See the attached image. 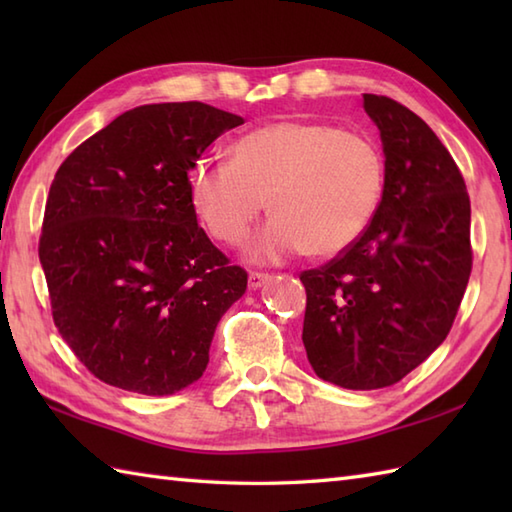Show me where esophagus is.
Segmentation results:
<instances>
[{
	"mask_svg": "<svg viewBox=\"0 0 512 512\" xmlns=\"http://www.w3.org/2000/svg\"><path fill=\"white\" fill-rule=\"evenodd\" d=\"M270 281H273V275H268V273H250L248 275V286L253 290L270 284Z\"/></svg>",
	"mask_w": 512,
	"mask_h": 512,
	"instance_id": "obj_1",
	"label": "esophagus"
}]
</instances>
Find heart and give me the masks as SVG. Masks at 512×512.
<instances>
[{"label":"heart","instance_id":"b5f03b06","mask_svg":"<svg viewBox=\"0 0 512 512\" xmlns=\"http://www.w3.org/2000/svg\"><path fill=\"white\" fill-rule=\"evenodd\" d=\"M385 162L372 138L317 121H275L237 138L231 160L202 158L189 169V198L209 233L242 244L262 215L275 213L248 244L253 262H281L301 250L332 257L372 224Z\"/></svg>","mask_w":512,"mask_h":512}]
</instances>
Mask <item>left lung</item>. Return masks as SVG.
<instances>
[{
  "mask_svg": "<svg viewBox=\"0 0 512 512\" xmlns=\"http://www.w3.org/2000/svg\"><path fill=\"white\" fill-rule=\"evenodd\" d=\"M385 151L372 224L321 268L303 270V345L319 378L396 385L447 339L471 277V200L451 154L420 116L363 94Z\"/></svg>",
  "mask_w": 512,
  "mask_h": 512,
  "instance_id": "8db88e82",
  "label": "left lung"
}]
</instances>
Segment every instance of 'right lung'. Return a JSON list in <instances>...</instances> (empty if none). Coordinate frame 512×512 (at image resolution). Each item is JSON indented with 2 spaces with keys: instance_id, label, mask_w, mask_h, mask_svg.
Instances as JSON below:
<instances>
[{
  "instance_id": "add662e5",
  "label": "right lung",
  "mask_w": 512,
  "mask_h": 512,
  "mask_svg": "<svg viewBox=\"0 0 512 512\" xmlns=\"http://www.w3.org/2000/svg\"><path fill=\"white\" fill-rule=\"evenodd\" d=\"M244 118L200 101L140 105L90 136L50 184L39 237L52 319L103 383L167 396L198 380L248 275L215 248L189 169Z\"/></svg>"
}]
</instances>
